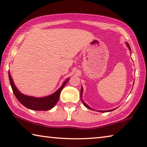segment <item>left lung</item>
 <instances>
[{
	"label": "left lung",
	"instance_id": "1",
	"mask_svg": "<svg viewBox=\"0 0 147 147\" xmlns=\"http://www.w3.org/2000/svg\"><path fill=\"white\" fill-rule=\"evenodd\" d=\"M126 46L128 47V48L129 49V50H130V51H131V49H130V45H129V44L127 43V42H126ZM82 94H83V88L82 87L81 88V92H80V98H81V100H82V103L84 104V105L85 106L86 108H89V109H91V110H94L93 109H92L91 107H89L88 104H87L85 102H84V100H83V99H82ZM116 108H115V109H109V110H104V111H102V110H98V111H99V112H102V113H104V112H108V111H113V110H114V109H115Z\"/></svg>",
	"mask_w": 147,
	"mask_h": 147
}]
</instances>
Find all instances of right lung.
Segmentation results:
<instances>
[{"label": "right lung", "instance_id": "right-lung-1", "mask_svg": "<svg viewBox=\"0 0 147 147\" xmlns=\"http://www.w3.org/2000/svg\"><path fill=\"white\" fill-rule=\"evenodd\" d=\"M8 74L12 90L17 100L26 108L36 111H47L53 108L58 102L61 91L69 80L68 78L66 80H65L60 88L52 94L44 96V97H34V96H28L21 93L15 85L9 72Z\"/></svg>", "mask_w": 147, "mask_h": 147}]
</instances>
